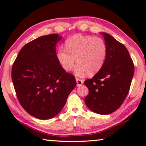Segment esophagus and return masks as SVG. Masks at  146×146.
<instances>
[{
	"label": "esophagus",
	"instance_id": "obj_1",
	"mask_svg": "<svg viewBox=\"0 0 146 146\" xmlns=\"http://www.w3.org/2000/svg\"><path fill=\"white\" fill-rule=\"evenodd\" d=\"M76 80L77 86H80L83 84V81L82 80H80L78 78H76Z\"/></svg>",
	"mask_w": 146,
	"mask_h": 146
}]
</instances>
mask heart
I'll return each instance as SVG.
<instances>
[{"label":"heart","instance_id":"heart-1","mask_svg":"<svg viewBox=\"0 0 146 146\" xmlns=\"http://www.w3.org/2000/svg\"><path fill=\"white\" fill-rule=\"evenodd\" d=\"M66 50L60 48L56 53L58 61L65 71H70L76 59L74 73L77 76L85 74H95L103 66L107 55L105 41L99 37L74 35L65 42Z\"/></svg>","mask_w":146,"mask_h":146}]
</instances>
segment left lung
<instances>
[{"label": "left lung", "mask_w": 146, "mask_h": 146, "mask_svg": "<svg viewBox=\"0 0 146 146\" xmlns=\"http://www.w3.org/2000/svg\"><path fill=\"white\" fill-rule=\"evenodd\" d=\"M100 34L107 46L106 58L98 72L84 82L89 90L84 101L94 112L107 115L118 109L125 100L134 74V66L124 45L109 34Z\"/></svg>", "instance_id": "obj_1"}]
</instances>
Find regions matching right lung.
Here are the masks:
<instances>
[{"instance_id":"add662e5","label":"right lung","mask_w":146,"mask_h":146,"mask_svg":"<svg viewBox=\"0 0 146 146\" xmlns=\"http://www.w3.org/2000/svg\"><path fill=\"white\" fill-rule=\"evenodd\" d=\"M58 34L42 36L24 46L12 68L17 98L29 114L40 119L52 118L60 111L76 85L58 61Z\"/></svg>"}]
</instances>
